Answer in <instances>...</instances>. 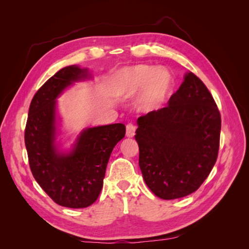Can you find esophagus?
<instances>
[{"instance_id":"1","label":"esophagus","mask_w":249,"mask_h":249,"mask_svg":"<svg viewBox=\"0 0 249 249\" xmlns=\"http://www.w3.org/2000/svg\"><path fill=\"white\" fill-rule=\"evenodd\" d=\"M135 133H136V126L133 123H128L126 125V136L131 138V137L135 136Z\"/></svg>"}]
</instances>
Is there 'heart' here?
Listing matches in <instances>:
<instances>
[{
  "label": "heart",
  "mask_w": 249,
  "mask_h": 249,
  "mask_svg": "<svg viewBox=\"0 0 249 249\" xmlns=\"http://www.w3.org/2000/svg\"><path fill=\"white\" fill-rule=\"evenodd\" d=\"M172 87L170 71L145 64L123 68L116 73L113 81V92L118 96L130 97L143 89L140 97V106L143 109L156 108L161 105L170 94Z\"/></svg>",
  "instance_id": "1"
}]
</instances>
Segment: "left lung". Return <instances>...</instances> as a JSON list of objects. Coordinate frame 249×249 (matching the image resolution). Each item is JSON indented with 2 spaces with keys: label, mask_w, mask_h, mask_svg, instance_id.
Here are the masks:
<instances>
[{
  "label": "left lung",
  "mask_w": 249,
  "mask_h": 249,
  "mask_svg": "<svg viewBox=\"0 0 249 249\" xmlns=\"http://www.w3.org/2000/svg\"><path fill=\"white\" fill-rule=\"evenodd\" d=\"M137 124L139 166L152 193L172 200L196 192L219 150L220 113L205 84L187 72L167 107L140 116Z\"/></svg>",
  "instance_id": "8db88e82"
}]
</instances>
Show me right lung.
<instances>
[{"label": "right lung", "instance_id": "1", "mask_svg": "<svg viewBox=\"0 0 249 249\" xmlns=\"http://www.w3.org/2000/svg\"><path fill=\"white\" fill-rule=\"evenodd\" d=\"M89 77L87 68H62L32 99L24 130L29 163L36 182L55 203L88 208L97 200L113 147L125 136L121 123L84 129L71 153L55 146L56 98L73 82Z\"/></svg>", "mask_w": 249, "mask_h": 249}]
</instances>
